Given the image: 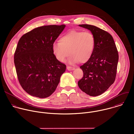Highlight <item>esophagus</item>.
Wrapping results in <instances>:
<instances>
[{
  "instance_id": "obj_1",
  "label": "esophagus",
  "mask_w": 134,
  "mask_h": 134,
  "mask_svg": "<svg viewBox=\"0 0 134 134\" xmlns=\"http://www.w3.org/2000/svg\"><path fill=\"white\" fill-rule=\"evenodd\" d=\"M67 69L68 70H73L75 69V68L70 67V66H67Z\"/></svg>"
}]
</instances>
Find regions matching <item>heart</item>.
<instances>
[{"instance_id":"heart-1","label":"heart","mask_w":134,"mask_h":134,"mask_svg":"<svg viewBox=\"0 0 134 134\" xmlns=\"http://www.w3.org/2000/svg\"><path fill=\"white\" fill-rule=\"evenodd\" d=\"M95 44V38L91 32L72 30L64 35L60 41L54 42L52 49L59 62H64L69 52L71 54L69 59L70 64L79 62L84 63L91 58Z\"/></svg>"}]
</instances>
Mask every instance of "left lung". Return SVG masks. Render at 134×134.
<instances>
[{"label":"left lung","mask_w":134,"mask_h":134,"mask_svg":"<svg viewBox=\"0 0 134 134\" xmlns=\"http://www.w3.org/2000/svg\"><path fill=\"white\" fill-rule=\"evenodd\" d=\"M87 29L95 38V48L90 59L80 67L83 77L78 82L86 94L96 97L106 91L116 79L119 59L118 51L111 34L94 25H79Z\"/></svg>","instance_id":"obj_1"}]
</instances>
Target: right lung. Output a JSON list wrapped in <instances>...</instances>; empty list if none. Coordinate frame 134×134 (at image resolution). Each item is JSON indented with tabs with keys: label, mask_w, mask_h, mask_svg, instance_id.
Returning <instances> with one entry per match:
<instances>
[{
	"label": "right lung",
	"mask_w": 134,
	"mask_h": 134,
	"mask_svg": "<svg viewBox=\"0 0 134 134\" xmlns=\"http://www.w3.org/2000/svg\"><path fill=\"white\" fill-rule=\"evenodd\" d=\"M65 25L36 27L24 34L14 54L18 79L32 96L46 98L55 91L66 66L57 60L52 46Z\"/></svg>",
	"instance_id": "obj_1"
}]
</instances>
